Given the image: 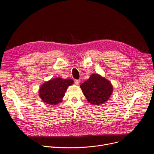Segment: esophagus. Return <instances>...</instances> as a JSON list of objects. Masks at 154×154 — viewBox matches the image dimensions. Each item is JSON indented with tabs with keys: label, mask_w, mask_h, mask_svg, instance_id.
Masks as SVG:
<instances>
[{
	"label": "esophagus",
	"mask_w": 154,
	"mask_h": 154,
	"mask_svg": "<svg viewBox=\"0 0 154 154\" xmlns=\"http://www.w3.org/2000/svg\"><path fill=\"white\" fill-rule=\"evenodd\" d=\"M74 82L76 85H79L80 83V80H75Z\"/></svg>",
	"instance_id": "esophagus-1"
}]
</instances>
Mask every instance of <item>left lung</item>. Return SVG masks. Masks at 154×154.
I'll list each match as a JSON object with an SVG mask.
<instances>
[{
    "mask_svg": "<svg viewBox=\"0 0 154 154\" xmlns=\"http://www.w3.org/2000/svg\"><path fill=\"white\" fill-rule=\"evenodd\" d=\"M80 87L88 102L94 105L105 103L113 91L111 82L98 74H92Z\"/></svg>",
    "mask_w": 154,
    "mask_h": 154,
    "instance_id": "8db88e82",
    "label": "left lung"
}]
</instances>
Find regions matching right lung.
<instances>
[{"mask_svg":"<svg viewBox=\"0 0 154 154\" xmlns=\"http://www.w3.org/2000/svg\"><path fill=\"white\" fill-rule=\"evenodd\" d=\"M74 83L71 79H63L60 77L49 80L42 83L39 89V96L45 103L55 105L63 101V98L68 87Z\"/></svg>","mask_w":154,"mask_h":154,"instance_id":"obj_1","label":"right lung"}]
</instances>
